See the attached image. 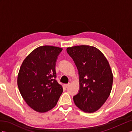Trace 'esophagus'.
Segmentation results:
<instances>
[{
  "instance_id": "esophagus-1",
  "label": "esophagus",
  "mask_w": 132,
  "mask_h": 132,
  "mask_svg": "<svg viewBox=\"0 0 132 132\" xmlns=\"http://www.w3.org/2000/svg\"><path fill=\"white\" fill-rule=\"evenodd\" d=\"M69 85H70V84H65V85H64V86H65V88H67V87H68L69 86Z\"/></svg>"
}]
</instances>
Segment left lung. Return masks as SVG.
<instances>
[{
    "label": "left lung",
    "instance_id": "1",
    "mask_svg": "<svg viewBox=\"0 0 132 132\" xmlns=\"http://www.w3.org/2000/svg\"><path fill=\"white\" fill-rule=\"evenodd\" d=\"M66 51L79 72L80 88L73 97L74 103L85 112H95L105 102L112 88L113 76L109 62L93 46H73Z\"/></svg>",
    "mask_w": 132,
    "mask_h": 132
}]
</instances>
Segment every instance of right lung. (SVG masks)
Returning a JSON list of instances; mask_svg holds the SVG:
<instances>
[{"instance_id": "add662e5", "label": "right lung", "mask_w": 132, "mask_h": 132, "mask_svg": "<svg viewBox=\"0 0 132 132\" xmlns=\"http://www.w3.org/2000/svg\"><path fill=\"white\" fill-rule=\"evenodd\" d=\"M62 51L60 47L40 46L23 61L18 76V89L33 110L45 113L56 106L63 92L56 80V64Z\"/></svg>"}]
</instances>
